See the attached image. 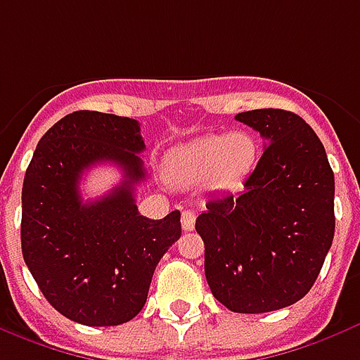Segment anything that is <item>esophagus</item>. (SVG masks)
Listing matches in <instances>:
<instances>
[{"instance_id":"1","label":"esophagus","mask_w":360,"mask_h":360,"mask_svg":"<svg viewBox=\"0 0 360 360\" xmlns=\"http://www.w3.org/2000/svg\"><path fill=\"white\" fill-rule=\"evenodd\" d=\"M194 223H196V215H194L193 210H185L181 214V227H183V231H193Z\"/></svg>"}]
</instances>
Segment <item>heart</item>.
Wrapping results in <instances>:
<instances>
[{
    "instance_id": "heart-1",
    "label": "heart",
    "mask_w": 360,
    "mask_h": 360,
    "mask_svg": "<svg viewBox=\"0 0 360 360\" xmlns=\"http://www.w3.org/2000/svg\"><path fill=\"white\" fill-rule=\"evenodd\" d=\"M257 154V143L246 131L204 135L169 154L167 179L179 187L204 181L212 193H236L254 172Z\"/></svg>"
}]
</instances>
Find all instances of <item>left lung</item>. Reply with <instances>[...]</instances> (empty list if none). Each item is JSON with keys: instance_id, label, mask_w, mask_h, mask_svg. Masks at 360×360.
Listing matches in <instances>:
<instances>
[{"instance_id": "obj_1", "label": "left lung", "mask_w": 360, "mask_h": 360, "mask_svg": "<svg viewBox=\"0 0 360 360\" xmlns=\"http://www.w3.org/2000/svg\"><path fill=\"white\" fill-rule=\"evenodd\" d=\"M234 118L267 139L238 196L212 198L196 219L204 271L234 313H269L300 302L334 240V172L316 133L297 114L259 108Z\"/></svg>"}]
</instances>
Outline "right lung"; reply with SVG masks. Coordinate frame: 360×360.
<instances>
[{"mask_svg": "<svg viewBox=\"0 0 360 360\" xmlns=\"http://www.w3.org/2000/svg\"><path fill=\"white\" fill-rule=\"evenodd\" d=\"M137 120L78 110L39 139L22 183V257L45 300L85 326H116L139 315L154 269L181 236V214L148 219L135 204L146 172ZM112 161L124 181L84 202L85 169Z\"/></svg>", "mask_w": 360, "mask_h": 360, "instance_id": "add662e5", "label": "right lung"}]
</instances>
